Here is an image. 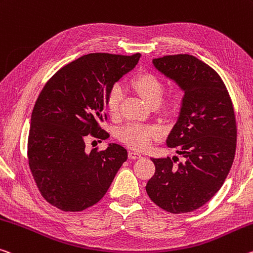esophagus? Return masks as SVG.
<instances>
[{
  "label": "esophagus",
  "instance_id": "1",
  "mask_svg": "<svg viewBox=\"0 0 253 253\" xmlns=\"http://www.w3.org/2000/svg\"><path fill=\"white\" fill-rule=\"evenodd\" d=\"M128 158L131 160H137L142 158V154H139L137 152H134V151H129V153H128Z\"/></svg>",
  "mask_w": 253,
  "mask_h": 253
}]
</instances>
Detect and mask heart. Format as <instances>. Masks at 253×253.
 Listing matches in <instances>:
<instances>
[{"instance_id":"b5f03b06","label":"heart","mask_w":253,"mask_h":253,"mask_svg":"<svg viewBox=\"0 0 253 253\" xmlns=\"http://www.w3.org/2000/svg\"><path fill=\"white\" fill-rule=\"evenodd\" d=\"M130 85L141 95L147 105L156 106L161 101L163 95V83L158 76L151 73H143L131 80ZM122 101V89L118 84L110 87L107 95V107L111 114H116ZM171 101L170 105H173ZM160 129L155 126L141 125V124H128L118 130V138L136 150H144L150 146L152 139L160 136Z\"/></svg>"}]
</instances>
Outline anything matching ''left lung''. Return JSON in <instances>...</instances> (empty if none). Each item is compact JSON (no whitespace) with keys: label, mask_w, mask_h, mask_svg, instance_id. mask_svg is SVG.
I'll return each mask as SVG.
<instances>
[{"label":"left lung","mask_w":253,"mask_h":253,"mask_svg":"<svg viewBox=\"0 0 253 253\" xmlns=\"http://www.w3.org/2000/svg\"><path fill=\"white\" fill-rule=\"evenodd\" d=\"M153 65L184 92L167 138V145L177 147L184 160L152 159L155 173L146 192L164 211L189 213L220 189L233 164L238 136L233 103L220 76L195 56H163L154 58Z\"/></svg>","instance_id":"obj_1"}]
</instances>
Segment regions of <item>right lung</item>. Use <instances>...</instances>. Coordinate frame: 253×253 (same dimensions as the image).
Instances as JSON below:
<instances>
[{
    "label": "right lung",
    "instance_id": "obj_1",
    "mask_svg": "<svg viewBox=\"0 0 253 253\" xmlns=\"http://www.w3.org/2000/svg\"><path fill=\"white\" fill-rule=\"evenodd\" d=\"M141 54H87L49 79L35 103L28 161L40 194L64 211L97 204L127 160L126 148L109 144L85 151V138L106 139L100 127L110 87L138 63Z\"/></svg>",
    "mask_w": 253,
    "mask_h": 253
}]
</instances>
